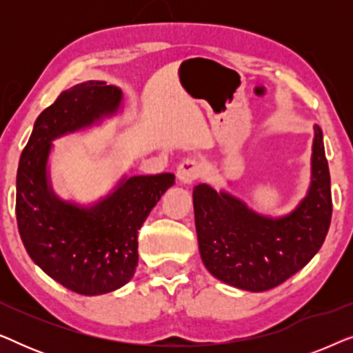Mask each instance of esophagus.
<instances>
[{
	"label": "esophagus",
	"instance_id": "obj_1",
	"mask_svg": "<svg viewBox=\"0 0 353 353\" xmlns=\"http://www.w3.org/2000/svg\"><path fill=\"white\" fill-rule=\"evenodd\" d=\"M201 163L196 161H191V159H186L183 161L180 165H178L176 170V178L178 181L183 183V185H191L192 181H196L197 178L201 176Z\"/></svg>",
	"mask_w": 353,
	"mask_h": 353
}]
</instances>
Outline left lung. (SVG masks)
Listing matches in <instances>:
<instances>
[{"mask_svg": "<svg viewBox=\"0 0 353 353\" xmlns=\"http://www.w3.org/2000/svg\"><path fill=\"white\" fill-rule=\"evenodd\" d=\"M310 186L291 214L265 216L230 192L194 186L201 259L216 279L250 292L276 288L310 262L325 243L332 215L323 132L313 125Z\"/></svg>", "mask_w": 353, "mask_h": 353, "instance_id": "8db88e82", "label": "left lung"}]
</instances>
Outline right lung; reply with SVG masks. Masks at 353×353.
I'll return each instance as SVG.
<instances>
[{
	"label": "right lung",
	"instance_id": "obj_1",
	"mask_svg": "<svg viewBox=\"0 0 353 353\" xmlns=\"http://www.w3.org/2000/svg\"><path fill=\"white\" fill-rule=\"evenodd\" d=\"M122 99V90L99 80L62 91L38 115L19 161L16 215L22 243L48 276L83 296L112 292L133 278L138 230L175 183L173 173L125 175L91 205L62 201L52 190V141L112 117Z\"/></svg>",
	"mask_w": 353,
	"mask_h": 353
}]
</instances>
